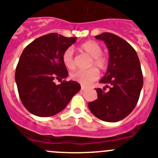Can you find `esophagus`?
<instances>
[{
	"label": "esophagus",
	"instance_id": "esophagus-1",
	"mask_svg": "<svg viewBox=\"0 0 158 158\" xmlns=\"http://www.w3.org/2000/svg\"><path fill=\"white\" fill-rule=\"evenodd\" d=\"M81 89H82V90H85V89H86V87L84 86H81Z\"/></svg>",
	"mask_w": 158,
	"mask_h": 158
}]
</instances>
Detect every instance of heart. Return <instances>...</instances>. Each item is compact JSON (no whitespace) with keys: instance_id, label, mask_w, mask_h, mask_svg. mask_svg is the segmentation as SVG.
Here are the masks:
<instances>
[{"instance_id":"b5f03b06","label":"heart","mask_w":158,"mask_h":158,"mask_svg":"<svg viewBox=\"0 0 158 158\" xmlns=\"http://www.w3.org/2000/svg\"><path fill=\"white\" fill-rule=\"evenodd\" d=\"M80 49L91 56L92 62L90 66L95 68H91L88 70L76 71L71 74V78L83 86H89L99 77V72L96 68L100 70H105L107 68L109 60L105 55L102 54V47L96 42L87 41L80 45ZM62 60L66 68L69 69H73V49L72 48H69L64 52Z\"/></svg>"}]
</instances>
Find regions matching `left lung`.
<instances>
[{"instance_id":"1","label":"left lung","mask_w":158,"mask_h":158,"mask_svg":"<svg viewBox=\"0 0 158 158\" xmlns=\"http://www.w3.org/2000/svg\"><path fill=\"white\" fill-rule=\"evenodd\" d=\"M105 42L109 49L107 72L100 80L106 84L97 88L98 99L88 103L89 110L100 120L117 122L128 116L137 105L143 86L139 56L131 45L123 38L105 32L95 36ZM109 88L107 91L106 88Z\"/></svg>"}]
</instances>
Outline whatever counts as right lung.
<instances>
[{
	"instance_id": "right-lung-1",
	"label": "right lung",
	"mask_w": 158,
	"mask_h": 158,
	"mask_svg": "<svg viewBox=\"0 0 158 158\" xmlns=\"http://www.w3.org/2000/svg\"><path fill=\"white\" fill-rule=\"evenodd\" d=\"M76 42L75 37L50 33L36 38L23 49L15 79L21 102L31 113L41 117L54 116L80 90L76 81L54 82L69 76L62 55Z\"/></svg>"
}]
</instances>
